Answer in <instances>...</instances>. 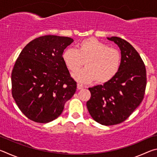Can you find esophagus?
<instances>
[{"label":"esophagus","instance_id":"esophagus-1","mask_svg":"<svg viewBox=\"0 0 157 157\" xmlns=\"http://www.w3.org/2000/svg\"><path fill=\"white\" fill-rule=\"evenodd\" d=\"M77 88H78V89H82L84 88V86L83 85H82V84H77Z\"/></svg>","mask_w":157,"mask_h":157}]
</instances>
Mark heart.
<instances>
[{
    "label": "heart",
    "mask_w": 157,
    "mask_h": 157,
    "mask_svg": "<svg viewBox=\"0 0 157 157\" xmlns=\"http://www.w3.org/2000/svg\"><path fill=\"white\" fill-rule=\"evenodd\" d=\"M62 59L71 72L78 71L85 62L86 68L73 75L74 79L82 83L95 79L99 84L108 82L116 75L121 65L120 52L94 38L82 40L76 50H64Z\"/></svg>",
    "instance_id": "heart-1"
}]
</instances>
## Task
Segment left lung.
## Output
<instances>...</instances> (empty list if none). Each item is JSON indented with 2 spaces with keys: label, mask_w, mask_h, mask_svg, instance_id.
I'll list each match as a JSON object with an SVG mask.
<instances>
[{
  "label": "left lung",
  "mask_w": 157,
  "mask_h": 157,
  "mask_svg": "<svg viewBox=\"0 0 157 157\" xmlns=\"http://www.w3.org/2000/svg\"><path fill=\"white\" fill-rule=\"evenodd\" d=\"M107 39L121 50V68L110 81L89 88L91 96L86 102L93 119L106 126L121 123L139 107L147 82L145 64L134 48L120 37Z\"/></svg>",
  "instance_id": "1"
}]
</instances>
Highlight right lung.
<instances>
[{"instance_id":"1","label":"right lung","mask_w":157,"mask_h":157,"mask_svg":"<svg viewBox=\"0 0 157 157\" xmlns=\"http://www.w3.org/2000/svg\"><path fill=\"white\" fill-rule=\"evenodd\" d=\"M73 42L70 37L46 35L28 43L12 72V94L30 120L47 123L58 118L75 94L77 83L62 59Z\"/></svg>"}]
</instances>
